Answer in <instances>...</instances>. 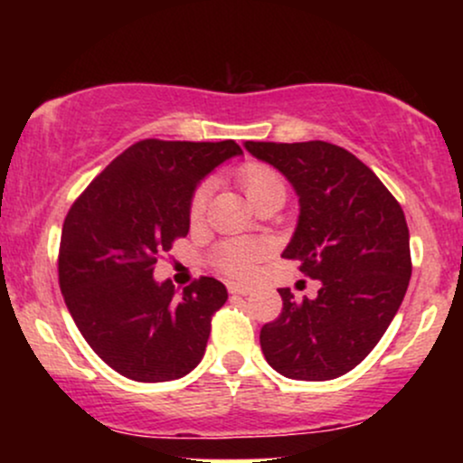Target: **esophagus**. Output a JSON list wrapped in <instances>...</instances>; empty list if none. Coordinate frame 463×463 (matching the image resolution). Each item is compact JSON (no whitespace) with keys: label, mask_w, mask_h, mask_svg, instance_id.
<instances>
[{"label":"esophagus","mask_w":463,"mask_h":463,"mask_svg":"<svg viewBox=\"0 0 463 463\" xmlns=\"http://www.w3.org/2000/svg\"><path fill=\"white\" fill-rule=\"evenodd\" d=\"M228 291H231V294H237V296H248V294H252V287L231 283V285H228Z\"/></svg>","instance_id":"esophagus-1"}]
</instances>
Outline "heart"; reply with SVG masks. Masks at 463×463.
<instances>
[{
    "mask_svg": "<svg viewBox=\"0 0 463 463\" xmlns=\"http://www.w3.org/2000/svg\"><path fill=\"white\" fill-rule=\"evenodd\" d=\"M239 184H241L246 195L252 204H257L259 200L268 198L272 194H283L285 195V183L279 176L276 169L263 163H248L239 169L237 174ZM206 198H209V184L202 183L198 189L194 191L189 202V217L191 222L200 220L202 213L206 209ZM263 248L254 241H224L220 248L215 250V263L220 265V269L232 279H246L254 272L259 259H261Z\"/></svg>",
    "mask_w": 463,
    "mask_h": 463,
    "instance_id": "1",
    "label": "heart"
}]
</instances>
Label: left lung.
<instances>
[{"label":"left lung","mask_w":463,"mask_h":463,"mask_svg":"<svg viewBox=\"0 0 463 463\" xmlns=\"http://www.w3.org/2000/svg\"><path fill=\"white\" fill-rule=\"evenodd\" d=\"M296 189L298 226L283 257L320 280L313 300L279 289L283 311L261 328V350L296 381H331L370 354L394 320L411 279L401 204L354 154L326 141H246Z\"/></svg>","instance_id":"1"}]
</instances>
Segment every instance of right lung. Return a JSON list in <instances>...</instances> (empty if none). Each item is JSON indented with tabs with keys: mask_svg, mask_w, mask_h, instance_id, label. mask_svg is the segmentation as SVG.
<instances>
[{
	"mask_svg": "<svg viewBox=\"0 0 463 463\" xmlns=\"http://www.w3.org/2000/svg\"><path fill=\"white\" fill-rule=\"evenodd\" d=\"M237 154L232 139H143L69 209L58 252L65 305L93 353L126 379L174 381L204 357L226 287L202 276L178 294L172 280L156 283L152 274L156 259L187 237L200 180Z\"/></svg>",
	"mask_w": 463,
	"mask_h": 463,
	"instance_id": "add662e5",
	"label": "right lung"
}]
</instances>
